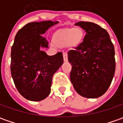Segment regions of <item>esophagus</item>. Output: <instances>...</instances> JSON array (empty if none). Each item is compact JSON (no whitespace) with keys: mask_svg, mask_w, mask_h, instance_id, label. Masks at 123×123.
Masks as SVG:
<instances>
[{"mask_svg":"<svg viewBox=\"0 0 123 123\" xmlns=\"http://www.w3.org/2000/svg\"><path fill=\"white\" fill-rule=\"evenodd\" d=\"M63 59H64V61L67 62L68 61V55L67 53H63Z\"/></svg>","mask_w":123,"mask_h":123,"instance_id":"obj_1","label":"esophagus"}]
</instances>
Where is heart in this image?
Segmentation results:
<instances>
[{"label": "heart", "instance_id": "obj_1", "mask_svg": "<svg viewBox=\"0 0 123 123\" xmlns=\"http://www.w3.org/2000/svg\"><path fill=\"white\" fill-rule=\"evenodd\" d=\"M83 36V33L81 28H68L58 31L56 35L55 42L61 46H76L81 42Z\"/></svg>", "mask_w": 123, "mask_h": 123}]
</instances>
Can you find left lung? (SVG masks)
<instances>
[{"label": "left lung", "instance_id": "left-lung-1", "mask_svg": "<svg viewBox=\"0 0 123 123\" xmlns=\"http://www.w3.org/2000/svg\"><path fill=\"white\" fill-rule=\"evenodd\" d=\"M86 31L82 43L68 52L70 79L80 96L97 98L106 93L115 71L114 48L107 31L96 23H75Z\"/></svg>", "mask_w": 123, "mask_h": 123}]
</instances>
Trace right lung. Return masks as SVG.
<instances>
[{
    "label": "right lung",
    "mask_w": 123,
    "mask_h": 123,
    "mask_svg": "<svg viewBox=\"0 0 123 123\" xmlns=\"http://www.w3.org/2000/svg\"><path fill=\"white\" fill-rule=\"evenodd\" d=\"M58 21L26 24L16 34L11 48V72L16 88L25 99L41 101L50 93L52 77L63 63L62 52L48 55V42L42 35Z\"/></svg>",
    "instance_id": "obj_1"
}]
</instances>
